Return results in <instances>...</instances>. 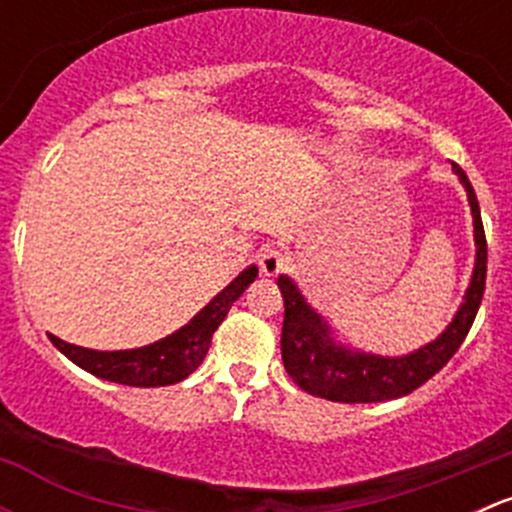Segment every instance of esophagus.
<instances>
[{"label": "esophagus", "mask_w": 512, "mask_h": 512, "mask_svg": "<svg viewBox=\"0 0 512 512\" xmlns=\"http://www.w3.org/2000/svg\"><path fill=\"white\" fill-rule=\"evenodd\" d=\"M257 262H260V272L267 277L277 275V272H282L287 267L285 252H280L277 247H265L260 252V257H257Z\"/></svg>", "instance_id": "esophagus-1"}]
</instances>
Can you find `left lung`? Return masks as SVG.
<instances>
[{
  "mask_svg": "<svg viewBox=\"0 0 512 512\" xmlns=\"http://www.w3.org/2000/svg\"><path fill=\"white\" fill-rule=\"evenodd\" d=\"M453 170L461 178L468 193V203L473 210L476 225V270H473L471 287L466 292V302L458 309L456 319L448 324L446 332L436 342L426 344L409 356H374L349 352L337 347L329 339L327 324L317 312L304 302L299 289L289 277L277 280L282 297H285V322H282V361L294 384L307 394L342 404H376V401L399 399L411 394L418 386L426 384L433 374L443 369L458 352L466 334L471 332L480 299L485 292V270H488V245H485L483 220L476 190L458 163Z\"/></svg>",
  "mask_w": 512,
  "mask_h": 512,
  "instance_id": "1",
  "label": "left lung"
}]
</instances>
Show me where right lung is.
I'll return each instance as SVG.
<instances>
[{
	"mask_svg": "<svg viewBox=\"0 0 512 512\" xmlns=\"http://www.w3.org/2000/svg\"><path fill=\"white\" fill-rule=\"evenodd\" d=\"M255 277L257 267H247L203 312H198V317H193L183 329L151 344V347L128 349V352H94V349L61 342L56 337H51V344L76 366L98 376V379L113 381V384L141 386V389L178 384L203 364L215 329L230 312L232 302H237L242 292L255 282Z\"/></svg>",
	"mask_w": 512,
	"mask_h": 512,
	"instance_id": "1",
	"label": "right lung"
}]
</instances>
